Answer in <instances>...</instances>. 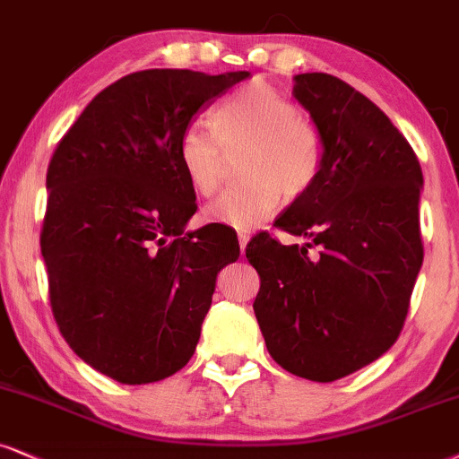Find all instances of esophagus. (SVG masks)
Listing matches in <instances>:
<instances>
[{
    "label": "esophagus",
    "instance_id": "34e87169",
    "mask_svg": "<svg viewBox=\"0 0 459 459\" xmlns=\"http://www.w3.org/2000/svg\"><path fill=\"white\" fill-rule=\"evenodd\" d=\"M247 242H248V234H247V231H238V245H240V251H242V253H245Z\"/></svg>",
    "mask_w": 459,
    "mask_h": 459
}]
</instances>
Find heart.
Wrapping results in <instances>:
<instances>
[{
    "instance_id": "1",
    "label": "heart",
    "mask_w": 459,
    "mask_h": 459,
    "mask_svg": "<svg viewBox=\"0 0 459 459\" xmlns=\"http://www.w3.org/2000/svg\"><path fill=\"white\" fill-rule=\"evenodd\" d=\"M211 123L212 129L191 123L177 143L178 166L197 194H217L225 151L247 146L240 163L247 180L204 211L212 223L253 230L273 217L282 195L298 200L319 183L325 168L324 135L270 84H245L212 110Z\"/></svg>"
}]
</instances>
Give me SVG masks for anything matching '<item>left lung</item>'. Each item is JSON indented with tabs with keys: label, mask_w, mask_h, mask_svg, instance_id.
Returning <instances> with one entry per match:
<instances>
[{
	"label": "left lung",
	"mask_w": 459,
	"mask_h": 459,
	"mask_svg": "<svg viewBox=\"0 0 459 459\" xmlns=\"http://www.w3.org/2000/svg\"><path fill=\"white\" fill-rule=\"evenodd\" d=\"M293 95L324 135L325 168L276 219L310 242L285 247L268 231L248 240L253 310L276 364L330 383L381 358L403 332L423 262V174L385 112L341 78L298 74Z\"/></svg>",
	"instance_id": "8db88e82"
}]
</instances>
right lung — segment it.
<instances>
[{"label": "right lung", "instance_id": "add662e5", "mask_svg": "<svg viewBox=\"0 0 459 459\" xmlns=\"http://www.w3.org/2000/svg\"><path fill=\"white\" fill-rule=\"evenodd\" d=\"M248 72L143 70L98 93L50 157L39 247L61 336L126 385L161 381L194 355L236 231L204 225L177 160L191 117Z\"/></svg>", "mask_w": 459, "mask_h": 459}]
</instances>
